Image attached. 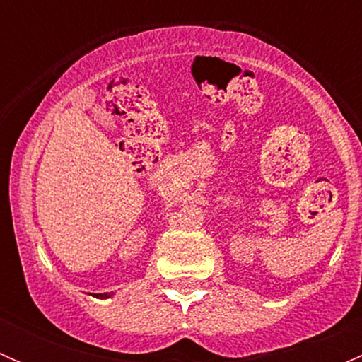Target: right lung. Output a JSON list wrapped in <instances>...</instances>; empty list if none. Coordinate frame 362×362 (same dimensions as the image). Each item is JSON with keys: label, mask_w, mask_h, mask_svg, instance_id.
<instances>
[{"label": "right lung", "mask_w": 362, "mask_h": 362, "mask_svg": "<svg viewBox=\"0 0 362 362\" xmlns=\"http://www.w3.org/2000/svg\"><path fill=\"white\" fill-rule=\"evenodd\" d=\"M108 296H110V294H96V298H108Z\"/></svg>", "instance_id": "1"}]
</instances>
